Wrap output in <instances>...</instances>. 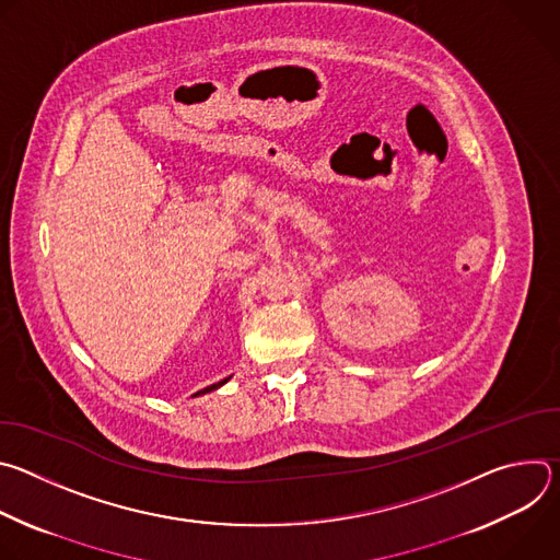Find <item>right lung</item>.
<instances>
[{
    "instance_id": "right-lung-1",
    "label": "right lung",
    "mask_w": 560,
    "mask_h": 560,
    "mask_svg": "<svg viewBox=\"0 0 560 560\" xmlns=\"http://www.w3.org/2000/svg\"><path fill=\"white\" fill-rule=\"evenodd\" d=\"M230 381V376L228 378H223V381H219V383H212V385H208V387H203V389H199V392H195L192 396H201V394H208V392H212V389H217V387H221L223 383H228Z\"/></svg>"
}]
</instances>
